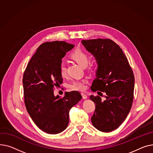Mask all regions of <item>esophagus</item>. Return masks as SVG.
I'll use <instances>...</instances> for the list:
<instances>
[{"label": "esophagus", "mask_w": 153, "mask_h": 153, "mask_svg": "<svg viewBox=\"0 0 153 153\" xmlns=\"http://www.w3.org/2000/svg\"><path fill=\"white\" fill-rule=\"evenodd\" d=\"M82 97H83V99H84V100H86L87 99V95L85 94V93H82Z\"/></svg>", "instance_id": "34e87169"}]
</instances>
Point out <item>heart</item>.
<instances>
[{
	"mask_svg": "<svg viewBox=\"0 0 153 153\" xmlns=\"http://www.w3.org/2000/svg\"><path fill=\"white\" fill-rule=\"evenodd\" d=\"M70 57L71 60H73L75 62H76L78 64H79L81 67H86L88 64H89V57L88 53L82 49L78 48L74 50L70 56ZM96 64L95 62H91L89 67H88L89 69L93 68ZM59 71L60 75L64 77L67 75V68L64 63H61L59 67ZM86 83L87 81L86 79L82 80H76L74 81L72 83H71L69 86L68 88L70 90L72 91H83L86 88Z\"/></svg>",
	"mask_w": 153,
	"mask_h": 153,
	"instance_id": "obj_1",
	"label": "heart"
}]
</instances>
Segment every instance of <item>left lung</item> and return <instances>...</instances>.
I'll use <instances>...</instances> for the list:
<instances>
[{"label":"left lung","mask_w":153,"mask_h":153,"mask_svg":"<svg viewBox=\"0 0 153 153\" xmlns=\"http://www.w3.org/2000/svg\"><path fill=\"white\" fill-rule=\"evenodd\" d=\"M82 42L98 64L91 90L100 96H89L96 106L91 122L98 130L110 132L123 123L131 108L134 84L133 70L122 49L112 40L99 38ZM100 96L106 100L103 101Z\"/></svg>","instance_id":"left-lung-1"}]
</instances>
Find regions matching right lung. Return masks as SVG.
I'll return each instance as SVG.
<instances>
[{
	"instance_id": "add662e5",
	"label": "right lung",
	"mask_w": 153,
	"mask_h": 153,
	"mask_svg": "<svg viewBox=\"0 0 153 153\" xmlns=\"http://www.w3.org/2000/svg\"><path fill=\"white\" fill-rule=\"evenodd\" d=\"M74 47L65 41L44 42L38 47L24 71V102L34 123L43 131L55 134L65 130L69 111L82 96L76 91L64 96L53 94L63 80L59 67L66 52Z\"/></svg>"
}]
</instances>
